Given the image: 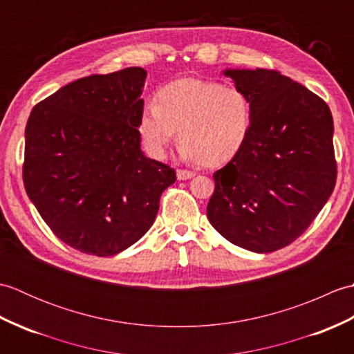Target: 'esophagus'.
I'll use <instances>...</instances> for the list:
<instances>
[{"instance_id": "esophagus-1", "label": "esophagus", "mask_w": 354, "mask_h": 354, "mask_svg": "<svg viewBox=\"0 0 354 354\" xmlns=\"http://www.w3.org/2000/svg\"><path fill=\"white\" fill-rule=\"evenodd\" d=\"M176 176H178L179 181H185V179H192L194 176V173L190 171V170H178Z\"/></svg>"}]
</instances>
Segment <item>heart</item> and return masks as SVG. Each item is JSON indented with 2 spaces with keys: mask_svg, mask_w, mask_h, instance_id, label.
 <instances>
[{
  "mask_svg": "<svg viewBox=\"0 0 354 354\" xmlns=\"http://www.w3.org/2000/svg\"><path fill=\"white\" fill-rule=\"evenodd\" d=\"M252 120L251 100L240 88L181 79L162 86L156 102L142 108L138 132L153 158L165 156L178 131L184 160L214 165L239 152Z\"/></svg>",
  "mask_w": 354,
  "mask_h": 354,
  "instance_id": "1",
  "label": "heart"
}]
</instances>
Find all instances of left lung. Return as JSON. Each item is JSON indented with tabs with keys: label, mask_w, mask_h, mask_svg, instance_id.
I'll return each instance as SVG.
<instances>
[{
	"label": "left lung",
	"mask_w": 354,
	"mask_h": 354,
	"mask_svg": "<svg viewBox=\"0 0 354 354\" xmlns=\"http://www.w3.org/2000/svg\"><path fill=\"white\" fill-rule=\"evenodd\" d=\"M250 97L245 145L214 173L207 216L216 231L252 252L298 239L336 184L333 118L327 103L272 70H225Z\"/></svg>",
	"instance_id": "obj_1"
}]
</instances>
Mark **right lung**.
Returning a JSON list of instances; mask_svg holds the SVG:
<instances>
[{
    "instance_id": "add662e5",
    "label": "right lung",
    "mask_w": 354,
    "mask_h": 354,
    "mask_svg": "<svg viewBox=\"0 0 354 354\" xmlns=\"http://www.w3.org/2000/svg\"><path fill=\"white\" fill-rule=\"evenodd\" d=\"M146 76L131 66L79 79L28 117L26 192L51 231L80 252L109 257L138 242L176 181L140 147Z\"/></svg>"
}]
</instances>
